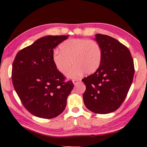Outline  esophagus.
Segmentation results:
<instances>
[{
  "label": "esophagus",
  "instance_id": "obj_1",
  "mask_svg": "<svg viewBox=\"0 0 147 147\" xmlns=\"http://www.w3.org/2000/svg\"><path fill=\"white\" fill-rule=\"evenodd\" d=\"M73 84H74V85H76L77 84L81 82V80H80V79H74V80H73Z\"/></svg>",
  "mask_w": 147,
  "mask_h": 147
}]
</instances>
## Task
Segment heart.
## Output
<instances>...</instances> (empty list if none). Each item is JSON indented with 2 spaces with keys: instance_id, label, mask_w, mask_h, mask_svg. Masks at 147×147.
<instances>
[{
  "instance_id": "b5f03b06",
  "label": "heart",
  "mask_w": 147,
  "mask_h": 147,
  "mask_svg": "<svg viewBox=\"0 0 147 147\" xmlns=\"http://www.w3.org/2000/svg\"><path fill=\"white\" fill-rule=\"evenodd\" d=\"M53 56V61L56 69L61 73H65L73 63L75 65L67 76L76 78L84 72L94 73L100 65L102 49L97 42L91 39L74 38L67 40L59 47Z\"/></svg>"
}]
</instances>
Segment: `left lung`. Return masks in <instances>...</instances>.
Here are the masks:
<instances>
[{"mask_svg":"<svg viewBox=\"0 0 147 147\" xmlns=\"http://www.w3.org/2000/svg\"><path fill=\"white\" fill-rule=\"evenodd\" d=\"M95 40L102 49L99 68L82 79L86 108L98 114L117 109L126 97L133 81L134 65L129 49L115 38L98 34Z\"/></svg>","mask_w":147,"mask_h":147,"instance_id":"left-lung-1","label":"left lung"}]
</instances>
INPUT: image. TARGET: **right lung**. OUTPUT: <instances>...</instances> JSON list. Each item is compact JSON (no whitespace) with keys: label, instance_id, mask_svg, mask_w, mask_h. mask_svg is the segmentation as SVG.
Masks as SVG:
<instances>
[{"label":"right lung","instance_id":"obj_1","mask_svg":"<svg viewBox=\"0 0 147 147\" xmlns=\"http://www.w3.org/2000/svg\"><path fill=\"white\" fill-rule=\"evenodd\" d=\"M68 36H47L18 52L12 65L17 95L32 115L52 119L63 112L74 85L54 65V49Z\"/></svg>","mask_w":147,"mask_h":147}]
</instances>
